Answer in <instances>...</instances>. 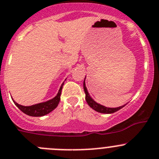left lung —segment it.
<instances>
[{"mask_svg": "<svg viewBox=\"0 0 159 159\" xmlns=\"http://www.w3.org/2000/svg\"><path fill=\"white\" fill-rule=\"evenodd\" d=\"M84 92H85V94H86V101H87V104L89 105V106L90 108H93V110L95 111H98L100 113H104V114H111V113H114L116 111H119V109L123 108L125 105L123 106H120L119 108H107V107L103 106V105H99L98 104L97 102H95L91 98H90V94H89L88 91H87V89L85 85V80H84Z\"/></svg>", "mask_w": 159, "mask_h": 159, "instance_id": "8db88e82", "label": "left lung"}]
</instances>
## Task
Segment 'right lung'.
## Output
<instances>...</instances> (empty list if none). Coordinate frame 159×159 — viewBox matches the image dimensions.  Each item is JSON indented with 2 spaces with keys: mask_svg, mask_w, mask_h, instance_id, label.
<instances>
[{
  "mask_svg": "<svg viewBox=\"0 0 159 159\" xmlns=\"http://www.w3.org/2000/svg\"><path fill=\"white\" fill-rule=\"evenodd\" d=\"M63 85H64V83L61 84V87H60V90L58 91L57 96L54 97L53 99L50 100V101H46V102H42V103L37 104V105H31V106H22V105H19L18 103L15 102L16 106L21 110L23 113L28 115L30 116H43L45 115L48 114L51 111H52L54 108H57V106L58 105V103L60 101V97H61V89H62Z\"/></svg>",
  "mask_w": 159,
  "mask_h": 159,
  "instance_id": "add662e5",
  "label": "right lung"
}]
</instances>
